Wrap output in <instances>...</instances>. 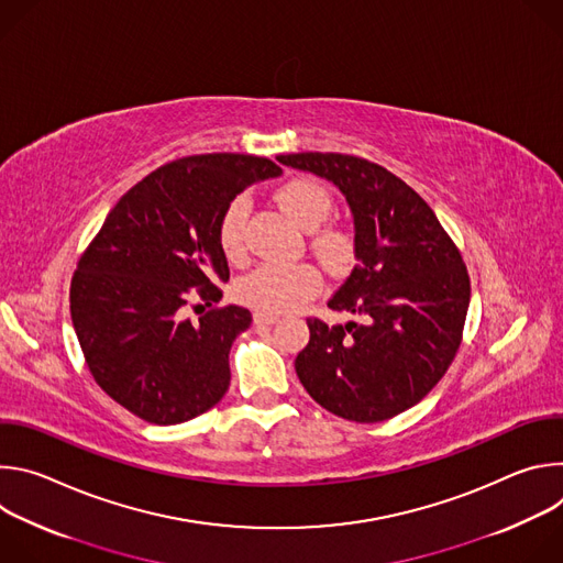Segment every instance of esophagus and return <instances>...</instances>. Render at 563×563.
Listing matches in <instances>:
<instances>
[{"mask_svg":"<svg viewBox=\"0 0 563 563\" xmlns=\"http://www.w3.org/2000/svg\"><path fill=\"white\" fill-rule=\"evenodd\" d=\"M276 320H278L276 313H267V311H256L254 313V323L256 325H274Z\"/></svg>","mask_w":563,"mask_h":563,"instance_id":"obj_1","label":"esophagus"}]
</instances>
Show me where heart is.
Masks as SVG:
<instances>
[{
    "label": "heart",
    "instance_id": "obj_1",
    "mask_svg": "<svg viewBox=\"0 0 563 563\" xmlns=\"http://www.w3.org/2000/svg\"><path fill=\"white\" fill-rule=\"evenodd\" d=\"M276 200L280 209L300 229H316L332 209L330 194L309 178H294L285 183ZM250 200L245 196L233 198L218 227L220 247L227 258L238 261L245 252V220ZM313 252L332 272H345L354 258L352 238L341 229H325L313 238ZM320 289V274L307 263L296 265H263L238 283V298L269 313L289 311L305 298Z\"/></svg>",
    "mask_w": 563,
    "mask_h": 563
}]
</instances>
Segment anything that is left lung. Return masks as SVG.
Returning a JSON list of instances; mask_svg holds the SVG:
<instances>
[{
	"label": "left lung",
	"instance_id": "obj_1",
	"mask_svg": "<svg viewBox=\"0 0 563 563\" xmlns=\"http://www.w3.org/2000/svg\"><path fill=\"white\" fill-rule=\"evenodd\" d=\"M278 163L332 183L352 211L356 267L328 300L361 323L309 318L296 374L332 415L378 423L419 400L452 363L470 305V278L428 202L369 159L287 153Z\"/></svg>",
	"mask_w": 563,
	"mask_h": 563
}]
</instances>
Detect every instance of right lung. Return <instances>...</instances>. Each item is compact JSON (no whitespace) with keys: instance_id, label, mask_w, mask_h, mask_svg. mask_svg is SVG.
Segmentation results:
<instances>
[{"instance_id":"obj_1","label":"right lung","mask_w":563,"mask_h":563,"mask_svg":"<svg viewBox=\"0 0 563 563\" xmlns=\"http://www.w3.org/2000/svg\"><path fill=\"white\" fill-rule=\"evenodd\" d=\"M267 157H180L131 187L109 211L70 283V318L98 385L155 426L213 408L229 387V350L252 325L245 307L185 316L189 298L218 302L229 280L218 227L247 187L278 178Z\"/></svg>"}]
</instances>
